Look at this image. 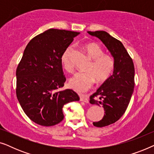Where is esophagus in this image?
I'll use <instances>...</instances> for the list:
<instances>
[{"instance_id":"obj_1","label":"esophagus","mask_w":154,"mask_h":154,"mask_svg":"<svg viewBox=\"0 0 154 154\" xmlns=\"http://www.w3.org/2000/svg\"><path fill=\"white\" fill-rule=\"evenodd\" d=\"M80 100H81V102L85 103L89 102V100H88V96L85 95V94H81V95H80Z\"/></svg>"}]
</instances>
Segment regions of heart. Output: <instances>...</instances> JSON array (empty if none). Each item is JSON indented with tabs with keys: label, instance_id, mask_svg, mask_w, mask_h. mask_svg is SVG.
<instances>
[{
	"label": "heart",
	"instance_id": "b5f03b06",
	"mask_svg": "<svg viewBox=\"0 0 154 154\" xmlns=\"http://www.w3.org/2000/svg\"><path fill=\"white\" fill-rule=\"evenodd\" d=\"M88 55L92 60L88 67V72H79L69 79V86L77 92H84L93 85L94 81L104 83L109 79L114 69V62L111 56L104 54L102 48L96 43H89L84 45ZM73 46L69 45L61 56L64 68L69 72L73 71L71 61Z\"/></svg>",
	"mask_w": 154,
	"mask_h": 154
}]
</instances>
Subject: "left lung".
I'll return each instance as SVG.
<instances>
[{
	"mask_svg": "<svg viewBox=\"0 0 154 154\" xmlns=\"http://www.w3.org/2000/svg\"><path fill=\"white\" fill-rule=\"evenodd\" d=\"M92 36L98 38L113 58V74L90 97L91 104L102 105L105 114L95 127L102 128L114 123L125 113L129 104L134 87V68L123 43L104 31H88Z\"/></svg>",
	"mask_w": 154,
	"mask_h": 154,
	"instance_id": "1",
	"label": "left lung"
}]
</instances>
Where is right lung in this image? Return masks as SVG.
I'll use <instances>...</instances> for the list:
<instances>
[{
    "mask_svg": "<svg viewBox=\"0 0 154 154\" xmlns=\"http://www.w3.org/2000/svg\"><path fill=\"white\" fill-rule=\"evenodd\" d=\"M80 32L50 29L31 40L16 71L17 97L34 123L52 126L64 119L62 108L79 101L72 90H60L66 79L61 56Z\"/></svg>",
    "mask_w": 154,
    "mask_h": 154,
    "instance_id": "right-lung-1",
    "label": "right lung"
}]
</instances>
